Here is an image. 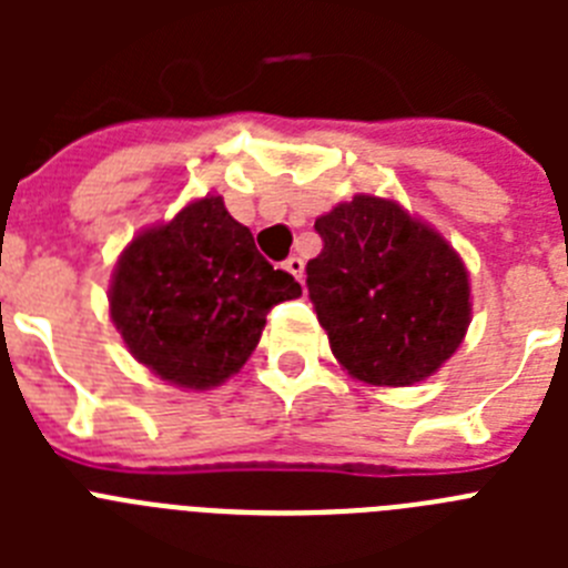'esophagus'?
<instances>
[{
    "label": "esophagus",
    "instance_id": "1",
    "mask_svg": "<svg viewBox=\"0 0 568 568\" xmlns=\"http://www.w3.org/2000/svg\"><path fill=\"white\" fill-rule=\"evenodd\" d=\"M284 270H287L293 278L304 281V258H298V255H290V258L284 261Z\"/></svg>",
    "mask_w": 568,
    "mask_h": 568
}]
</instances>
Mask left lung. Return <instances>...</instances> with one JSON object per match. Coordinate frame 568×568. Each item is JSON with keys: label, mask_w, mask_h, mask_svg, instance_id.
I'll return each instance as SVG.
<instances>
[{"label": "left lung", "mask_w": 568, "mask_h": 568, "mask_svg": "<svg viewBox=\"0 0 568 568\" xmlns=\"http://www.w3.org/2000/svg\"><path fill=\"white\" fill-rule=\"evenodd\" d=\"M324 250L307 287L329 349L353 378L409 386L438 373L471 318L469 273L398 202L355 195L315 219Z\"/></svg>", "instance_id": "obj_1"}]
</instances>
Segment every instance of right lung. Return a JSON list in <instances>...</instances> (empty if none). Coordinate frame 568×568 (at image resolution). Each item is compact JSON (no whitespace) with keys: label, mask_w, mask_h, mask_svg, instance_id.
Masks as SVG:
<instances>
[{"label":"right lung","mask_w":568,"mask_h":568,"mask_svg":"<svg viewBox=\"0 0 568 568\" xmlns=\"http://www.w3.org/2000/svg\"><path fill=\"white\" fill-rule=\"evenodd\" d=\"M298 295V281L273 270L222 195H204L130 241L108 301L139 364L182 389H210L253 355L270 310Z\"/></svg>","instance_id":"1"}]
</instances>
